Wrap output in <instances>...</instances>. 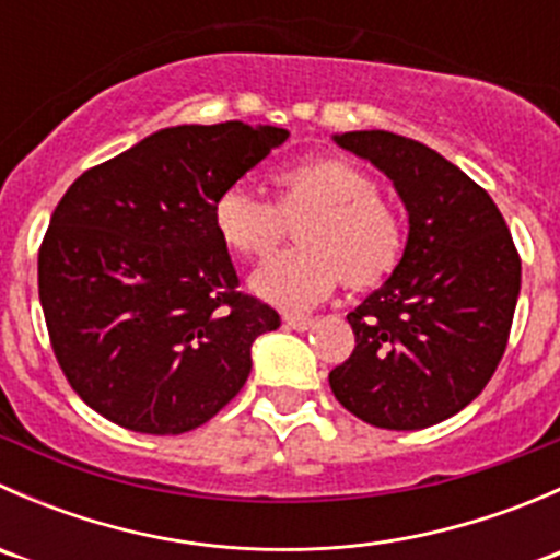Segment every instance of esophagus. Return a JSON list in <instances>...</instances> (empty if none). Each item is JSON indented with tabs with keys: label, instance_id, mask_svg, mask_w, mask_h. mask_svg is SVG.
Instances as JSON below:
<instances>
[{
	"label": "esophagus",
	"instance_id": "34e87169",
	"mask_svg": "<svg viewBox=\"0 0 560 560\" xmlns=\"http://www.w3.org/2000/svg\"><path fill=\"white\" fill-rule=\"evenodd\" d=\"M284 325L290 327V330H298V332H306L314 327V319H308V316H292V314H284Z\"/></svg>",
	"mask_w": 560,
	"mask_h": 560
}]
</instances>
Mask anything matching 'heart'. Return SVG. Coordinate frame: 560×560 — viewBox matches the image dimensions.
Returning <instances> with one entry per match:
<instances>
[{
    "instance_id": "heart-1",
    "label": "heart",
    "mask_w": 560,
    "mask_h": 560,
    "mask_svg": "<svg viewBox=\"0 0 560 560\" xmlns=\"http://www.w3.org/2000/svg\"><path fill=\"white\" fill-rule=\"evenodd\" d=\"M281 206L235 180L213 202L222 241L244 257H265L284 235V217H310L298 228L301 248H287L252 276V292L270 306L308 312L349 287H376L398 268L404 219L380 197V184L338 156H314L279 173Z\"/></svg>"
}]
</instances>
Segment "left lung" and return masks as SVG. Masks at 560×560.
<instances>
[{
    "label": "left lung",
    "instance_id": "obj_1",
    "mask_svg": "<svg viewBox=\"0 0 560 560\" xmlns=\"http://www.w3.org/2000/svg\"><path fill=\"white\" fill-rule=\"evenodd\" d=\"M332 140L393 180L409 235L398 268L347 314L354 349L330 371V389L369 425L420 431L457 415L493 376L521 257L488 191L439 151L385 129Z\"/></svg>",
    "mask_w": 560,
    "mask_h": 560
}]
</instances>
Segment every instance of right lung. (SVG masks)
I'll use <instances>...</instances> for the list:
<instances>
[{"label": "right lung", "instance_id": "add662e5", "mask_svg": "<svg viewBox=\"0 0 560 560\" xmlns=\"http://www.w3.org/2000/svg\"><path fill=\"white\" fill-rule=\"evenodd\" d=\"M268 124H178L67 189L39 248V303L75 393L116 425L178 436L252 374V343L281 325L235 292L213 202L279 149Z\"/></svg>", "mask_w": 560, "mask_h": 560}]
</instances>
